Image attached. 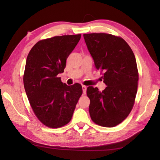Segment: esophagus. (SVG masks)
Wrapping results in <instances>:
<instances>
[{"label":"esophagus","mask_w":160,"mask_h":160,"mask_svg":"<svg viewBox=\"0 0 160 160\" xmlns=\"http://www.w3.org/2000/svg\"><path fill=\"white\" fill-rule=\"evenodd\" d=\"M82 87L83 93H84V94H86V93H87V87L84 86V85H82Z\"/></svg>","instance_id":"34e87169"}]
</instances>
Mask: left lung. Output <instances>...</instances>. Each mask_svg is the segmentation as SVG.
I'll return each mask as SVG.
<instances>
[{
  "label": "left lung",
  "instance_id": "left-lung-1",
  "mask_svg": "<svg viewBox=\"0 0 160 160\" xmlns=\"http://www.w3.org/2000/svg\"><path fill=\"white\" fill-rule=\"evenodd\" d=\"M95 65L104 72L106 89L88 87L89 113L95 124L113 127L131 113L138 91L139 73L135 55L128 43L120 36L106 33L83 35Z\"/></svg>",
  "mask_w": 160,
  "mask_h": 160
}]
</instances>
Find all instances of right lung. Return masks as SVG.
Masks as SVG:
<instances>
[{
    "mask_svg": "<svg viewBox=\"0 0 160 160\" xmlns=\"http://www.w3.org/2000/svg\"><path fill=\"white\" fill-rule=\"evenodd\" d=\"M81 34L54 36L36 42L27 58L23 83L33 113L46 127L57 128L71 121L82 94L80 84L68 86L58 75Z\"/></svg>",
    "mask_w": 160,
    "mask_h": 160,
    "instance_id": "obj_1",
    "label": "right lung"
}]
</instances>
